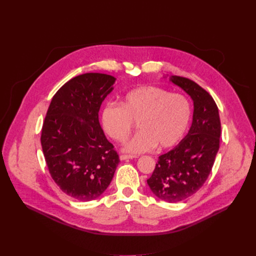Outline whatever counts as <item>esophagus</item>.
<instances>
[{"label":"esophagus","mask_w":256,"mask_h":256,"mask_svg":"<svg viewBox=\"0 0 256 256\" xmlns=\"http://www.w3.org/2000/svg\"><path fill=\"white\" fill-rule=\"evenodd\" d=\"M134 158H136V156H132V155H120V159L122 161L128 160V159H134Z\"/></svg>","instance_id":"obj_1"}]
</instances>
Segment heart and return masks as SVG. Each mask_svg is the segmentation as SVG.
<instances>
[{"label": "heart", "instance_id": "1", "mask_svg": "<svg viewBox=\"0 0 256 256\" xmlns=\"http://www.w3.org/2000/svg\"><path fill=\"white\" fill-rule=\"evenodd\" d=\"M120 105L106 104L101 112L104 132L116 142H124L134 122L138 132L124 144V150L140 154L173 147L186 134L192 118L186 97L157 86H140L126 92Z\"/></svg>", "mask_w": 256, "mask_h": 256}]
</instances>
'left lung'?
Masks as SVG:
<instances>
[{"label":"left lung","mask_w":256,"mask_h":256,"mask_svg":"<svg viewBox=\"0 0 256 256\" xmlns=\"http://www.w3.org/2000/svg\"><path fill=\"white\" fill-rule=\"evenodd\" d=\"M169 81L190 96L192 122L176 147L159 157L147 184L161 200L178 202L194 196L210 175L220 147L221 122L216 102L200 86L178 76Z\"/></svg>","instance_id":"left-lung-1"}]
</instances>
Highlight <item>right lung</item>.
<instances>
[{
    "label": "right lung",
    "instance_id": "right-lung-1",
    "mask_svg": "<svg viewBox=\"0 0 256 256\" xmlns=\"http://www.w3.org/2000/svg\"><path fill=\"white\" fill-rule=\"evenodd\" d=\"M116 78L87 72L54 94L42 130L48 171L68 196L90 202L110 184L120 158L99 124V109Z\"/></svg>",
    "mask_w": 256,
    "mask_h": 256
}]
</instances>
